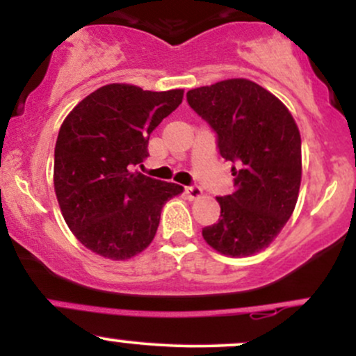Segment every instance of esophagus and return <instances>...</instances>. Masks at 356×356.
<instances>
[{
	"label": "esophagus",
	"instance_id": "34e87169",
	"mask_svg": "<svg viewBox=\"0 0 356 356\" xmlns=\"http://www.w3.org/2000/svg\"><path fill=\"white\" fill-rule=\"evenodd\" d=\"M186 194L189 195L191 199H197L202 195V189L197 186V184H191V186L186 187Z\"/></svg>",
	"mask_w": 356,
	"mask_h": 356
}]
</instances>
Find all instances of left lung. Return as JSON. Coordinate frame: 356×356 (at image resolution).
Wrapping results in <instances>:
<instances>
[{
    "mask_svg": "<svg viewBox=\"0 0 356 356\" xmlns=\"http://www.w3.org/2000/svg\"><path fill=\"white\" fill-rule=\"evenodd\" d=\"M187 104L216 134L231 162L234 192L219 195L218 222L202 229L226 256L254 254L280 234L301 184V137L288 108L251 80H224L187 92Z\"/></svg>",
    "mask_w": 356,
    "mask_h": 356,
    "instance_id": "left-lung-1",
    "label": "left lung"
}]
</instances>
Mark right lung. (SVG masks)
I'll return each mask as SVG.
<instances>
[{"label": "right lung", "instance_id": "add662e5", "mask_svg": "<svg viewBox=\"0 0 356 356\" xmlns=\"http://www.w3.org/2000/svg\"><path fill=\"white\" fill-rule=\"evenodd\" d=\"M184 90L105 85L76 105L55 145L56 199L76 239L108 259L152 243L161 211L182 186L132 172L149 155L152 130L181 105Z\"/></svg>", "mask_w": 356, "mask_h": 356}]
</instances>
